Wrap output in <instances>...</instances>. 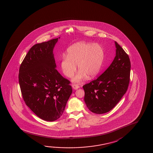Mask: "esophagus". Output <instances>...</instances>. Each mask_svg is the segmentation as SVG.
Returning <instances> with one entry per match:
<instances>
[{"label": "esophagus", "mask_w": 153, "mask_h": 153, "mask_svg": "<svg viewBox=\"0 0 153 153\" xmlns=\"http://www.w3.org/2000/svg\"><path fill=\"white\" fill-rule=\"evenodd\" d=\"M72 87H73V88H74V90H77V89L79 88V86L75 84H73V85H72Z\"/></svg>", "instance_id": "34e87169"}]
</instances>
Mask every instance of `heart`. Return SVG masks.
<instances>
[{"instance_id": "obj_1", "label": "heart", "mask_w": 153, "mask_h": 153, "mask_svg": "<svg viewBox=\"0 0 153 153\" xmlns=\"http://www.w3.org/2000/svg\"><path fill=\"white\" fill-rule=\"evenodd\" d=\"M61 62L63 74L68 78H72L77 70H79L74 80L80 82L97 75L100 71L105 56V51L98 44L78 42L71 45L67 51Z\"/></svg>"}]
</instances>
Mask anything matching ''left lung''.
<instances>
[{"label": "left lung", "instance_id": "left-lung-1", "mask_svg": "<svg viewBox=\"0 0 153 153\" xmlns=\"http://www.w3.org/2000/svg\"><path fill=\"white\" fill-rule=\"evenodd\" d=\"M115 44L116 56L110 66L97 79L83 86L87 107L97 114L111 110L125 94L130 82V58L120 45Z\"/></svg>", "mask_w": 153, "mask_h": 153}]
</instances>
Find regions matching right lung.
Here are the masks:
<instances>
[{
	"label": "right lung",
	"instance_id": "obj_1",
	"mask_svg": "<svg viewBox=\"0 0 153 153\" xmlns=\"http://www.w3.org/2000/svg\"><path fill=\"white\" fill-rule=\"evenodd\" d=\"M59 38L33 45L23 60L19 74L26 105L38 117L50 122L62 115L73 92L70 81L55 69L53 51Z\"/></svg>",
	"mask_w": 153,
	"mask_h": 153
}]
</instances>
